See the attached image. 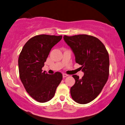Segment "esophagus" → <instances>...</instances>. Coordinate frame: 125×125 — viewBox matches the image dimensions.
Instances as JSON below:
<instances>
[{"label": "esophagus", "mask_w": 125, "mask_h": 125, "mask_svg": "<svg viewBox=\"0 0 125 125\" xmlns=\"http://www.w3.org/2000/svg\"><path fill=\"white\" fill-rule=\"evenodd\" d=\"M68 75L66 74H65V73H63V78H65V77H68Z\"/></svg>", "instance_id": "34e87169"}]
</instances>
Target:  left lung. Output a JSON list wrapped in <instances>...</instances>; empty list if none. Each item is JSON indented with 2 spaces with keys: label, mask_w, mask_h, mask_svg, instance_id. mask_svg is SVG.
Masks as SVG:
<instances>
[{
  "label": "left lung",
  "mask_w": 125,
  "mask_h": 125,
  "mask_svg": "<svg viewBox=\"0 0 125 125\" xmlns=\"http://www.w3.org/2000/svg\"><path fill=\"white\" fill-rule=\"evenodd\" d=\"M72 50L75 62L82 65L81 79L73 75L75 83L71 88L72 98L77 103L85 104L99 95L108 79L109 56L104 44L98 38L87 35L63 37Z\"/></svg>",
  "instance_id": "1"
}]
</instances>
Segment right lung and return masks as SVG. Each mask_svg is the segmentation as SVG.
Segmentation results:
<instances>
[{
  "label": "right lung",
  "mask_w": 125,
  "mask_h": 125,
  "mask_svg": "<svg viewBox=\"0 0 125 125\" xmlns=\"http://www.w3.org/2000/svg\"><path fill=\"white\" fill-rule=\"evenodd\" d=\"M62 38V36H35L25 44L19 55L20 80L26 92L38 102L45 103L52 99L62 80L60 72L48 74L42 70L51 48Z\"/></svg>",
  "instance_id": "add662e5"
}]
</instances>
